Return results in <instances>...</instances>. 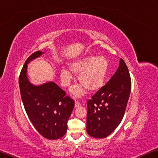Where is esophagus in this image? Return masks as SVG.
<instances>
[{
	"instance_id": "34e87169",
	"label": "esophagus",
	"mask_w": 158,
	"mask_h": 158,
	"mask_svg": "<svg viewBox=\"0 0 158 158\" xmlns=\"http://www.w3.org/2000/svg\"><path fill=\"white\" fill-rule=\"evenodd\" d=\"M80 106H81V103H80L79 101H77V100H75V108H77V107H79Z\"/></svg>"
}]
</instances>
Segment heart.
<instances>
[{"label": "heart", "instance_id": "obj_1", "mask_svg": "<svg viewBox=\"0 0 158 158\" xmlns=\"http://www.w3.org/2000/svg\"><path fill=\"white\" fill-rule=\"evenodd\" d=\"M69 69L74 74L79 75V82L85 87L75 86L71 89L74 96L80 97L85 93L86 89L89 92H94L101 88L108 73L109 62L103 56H88L70 63ZM71 72L65 68L60 70L64 86H69L71 82L73 76Z\"/></svg>", "mask_w": 158, "mask_h": 158}]
</instances>
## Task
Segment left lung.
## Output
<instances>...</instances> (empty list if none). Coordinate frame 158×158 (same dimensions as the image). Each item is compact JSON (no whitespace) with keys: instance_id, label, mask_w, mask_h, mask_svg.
<instances>
[{"instance_id":"obj_1","label":"left lung","mask_w":158,"mask_h":158,"mask_svg":"<svg viewBox=\"0 0 158 158\" xmlns=\"http://www.w3.org/2000/svg\"><path fill=\"white\" fill-rule=\"evenodd\" d=\"M131 85L128 69L121 58L115 75L87 102L86 130L89 136L105 138L118 126L126 111Z\"/></svg>"}]
</instances>
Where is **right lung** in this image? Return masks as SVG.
<instances>
[{
    "instance_id": "1",
    "label": "right lung",
    "mask_w": 158,
    "mask_h": 158,
    "mask_svg": "<svg viewBox=\"0 0 158 158\" xmlns=\"http://www.w3.org/2000/svg\"><path fill=\"white\" fill-rule=\"evenodd\" d=\"M37 51L26 60L19 77V86L23 106L28 118L38 132L45 139L55 140L66 133L67 123L75 101L55 83L40 86L29 83L26 70L32 59L42 54Z\"/></svg>"
}]
</instances>
